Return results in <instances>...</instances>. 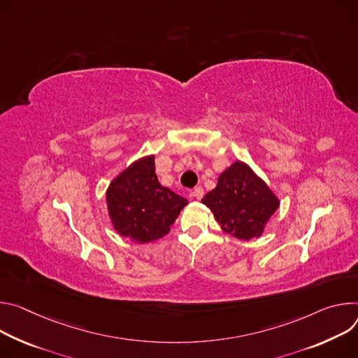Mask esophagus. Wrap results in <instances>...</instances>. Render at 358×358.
<instances>
[{
  "instance_id": "obj_1",
  "label": "esophagus",
  "mask_w": 358,
  "mask_h": 358,
  "mask_svg": "<svg viewBox=\"0 0 358 358\" xmlns=\"http://www.w3.org/2000/svg\"><path fill=\"white\" fill-rule=\"evenodd\" d=\"M203 194H205V192H203V187H201V186L194 187L193 192H192V196L194 197V199H202Z\"/></svg>"
}]
</instances>
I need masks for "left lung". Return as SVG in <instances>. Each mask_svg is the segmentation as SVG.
<instances>
[{"label": "left lung", "instance_id": "left-lung-1", "mask_svg": "<svg viewBox=\"0 0 358 358\" xmlns=\"http://www.w3.org/2000/svg\"><path fill=\"white\" fill-rule=\"evenodd\" d=\"M223 231L241 241L260 237L280 202L270 187L241 161L220 173L217 185L202 199Z\"/></svg>", "mask_w": 358, "mask_h": 358}]
</instances>
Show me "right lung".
I'll return each mask as SVG.
<instances>
[{"instance_id":"right-lung-1","label":"right lung","mask_w":358,"mask_h":358,"mask_svg":"<svg viewBox=\"0 0 358 358\" xmlns=\"http://www.w3.org/2000/svg\"><path fill=\"white\" fill-rule=\"evenodd\" d=\"M106 203L119 234L136 243H149L169 233L187 201L159 183L152 155L134 162L110 182Z\"/></svg>"}]
</instances>
